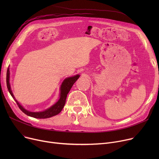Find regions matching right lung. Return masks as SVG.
Wrapping results in <instances>:
<instances>
[{"mask_svg": "<svg viewBox=\"0 0 159 159\" xmlns=\"http://www.w3.org/2000/svg\"><path fill=\"white\" fill-rule=\"evenodd\" d=\"M79 77H80L79 75H75V76H73V77H68V78L65 79L61 86L60 98L58 99V101L55 104H53L52 106L49 107L48 109L46 110L45 111H40V112H31V111L26 110L15 99V98L12 93L10 84V69L9 68H7V70L6 84H7V89H8V91H9L10 95L14 98L16 104H17L19 107L20 108V110L23 113H24L25 114L30 116H31V117H34V118H37V119H47V118L52 117V116H53L55 115H57V114H58L62 111V110L63 109V107L65 105V103H66L67 95L68 94L73 84L79 78Z\"/></svg>", "mask_w": 159, "mask_h": 159, "instance_id": "1", "label": "right lung"}]
</instances>
